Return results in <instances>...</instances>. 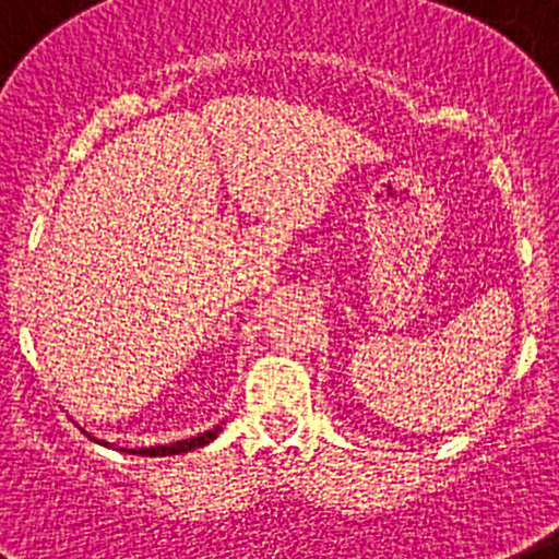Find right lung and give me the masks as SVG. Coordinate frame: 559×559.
Returning <instances> with one entry per match:
<instances>
[{"label": "right lung", "instance_id": "add662e5", "mask_svg": "<svg viewBox=\"0 0 559 559\" xmlns=\"http://www.w3.org/2000/svg\"><path fill=\"white\" fill-rule=\"evenodd\" d=\"M83 431H85V429H83ZM219 431H223V424L214 426V429H209V431H203V435L186 437V440H178V442H160V445H144V449H119V451H128V454H139V456H175V454H189V451L203 449V445H209V442L214 440V437H217ZM88 437H92L94 442H99V445H110V442L97 440V437H94V435H88ZM110 449H117V445H110Z\"/></svg>", "mask_w": 559, "mask_h": 559}]
</instances>
